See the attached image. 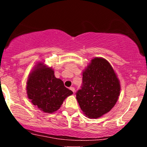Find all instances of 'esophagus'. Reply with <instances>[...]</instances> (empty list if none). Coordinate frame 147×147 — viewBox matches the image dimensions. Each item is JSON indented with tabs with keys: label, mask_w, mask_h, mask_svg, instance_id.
Masks as SVG:
<instances>
[{
	"label": "esophagus",
	"mask_w": 147,
	"mask_h": 147,
	"mask_svg": "<svg viewBox=\"0 0 147 147\" xmlns=\"http://www.w3.org/2000/svg\"><path fill=\"white\" fill-rule=\"evenodd\" d=\"M70 90H71L73 92H75V88H74V87H72H72H70Z\"/></svg>",
	"instance_id": "esophagus-1"
}]
</instances>
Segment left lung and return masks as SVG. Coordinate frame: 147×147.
<instances>
[{"label": "left lung", "instance_id": "1", "mask_svg": "<svg viewBox=\"0 0 147 147\" xmlns=\"http://www.w3.org/2000/svg\"><path fill=\"white\" fill-rule=\"evenodd\" d=\"M119 92L120 84L113 68L108 61L96 57L84 71L76 97L84 114L96 119L112 109Z\"/></svg>", "mask_w": 147, "mask_h": 147}]
</instances>
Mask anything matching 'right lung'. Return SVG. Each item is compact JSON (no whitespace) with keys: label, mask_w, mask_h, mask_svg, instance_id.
<instances>
[{"label":"right lung","mask_w":147,"mask_h":147,"mask_svg":"<svg viewBox=\"0 0 147 147\" xmlns=\"http://www.w3.org/2000/svg\"><path fill=\"white\" fill-rule=\"evenodd\" d=\"M27 94L34 106L47 113L58 110L64 99L73 92L55 77L52 68L39 63L30 73L27 82Z\"/></svg>","instance_id":"1"}]
</instances>
